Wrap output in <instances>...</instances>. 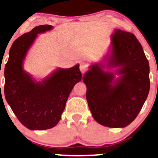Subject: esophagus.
Segmentation results:
<instances>
[{
    "label": "esophagus",
    "mask_w": 158,
    "mask_h": 158,
    "mask_svg": "<svg viewBox=\"0 0 158 158\" xmlns=\"http://www.w3.org/2000/svg\"><path fill=\"white\" fill-rule=\"evenodd\" d=\"M79 69H80V71L82 72V73H85L87 69L86 65L84 63H82V62H80V63H79Z\"/></svg>",
    "instance_id": "1"
}]
</instances>
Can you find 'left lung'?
I'll return each mask as SVG.
<instances>
[{
	"label": "left lung",
	"instance_id": "8db88e82",
	"mask_svg": "<svg viewBox=\"0 0 158 158\" xmlns=\"http://www.w3.org/2000/svg\"><path fill=\"white\" fill-rule=\"evenodd\" d=\"M111 40L109 65L120 66V78L114 82L113 73L95 64L82 79L94 119L109 128H124L136 118L149 93V63L133 33L117 29Z\"/></svg>",
	"mask_w": 158,
	"mask_h": 158
}]
</instances>
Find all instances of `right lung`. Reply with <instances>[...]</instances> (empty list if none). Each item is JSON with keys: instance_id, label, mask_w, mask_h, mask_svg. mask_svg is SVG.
Returning <instances> with one entry per match:
<instances>
[{"instance_id": "add662e5", "label": "right lung", "mask_w": 158, "mask_h": 158, "mask_svg": "<svg viewBox=\"0 0 158 158\" xmlns=\"http://www.w3.org/2000/svg\"><path fill=\"white\" fill-rule=\"evenodd\" d=\"M52 29L40 25L17 38L4 68V95L17 119L30 130L53 128L61 118L74 85L81 81L79 65L59 69L42 82H35L23 70V62L36 35Z\"/></svg>"}]
</instances>
